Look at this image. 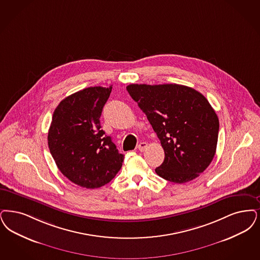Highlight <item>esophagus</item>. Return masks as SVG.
Wrapping results in <instances>:
<instances>
[{
  "label": "esophagus",
  "mask_w": 260,
  "mask_h": 260,
  "mask_svg": "<svg viewBox=\"0 0 260 260\" xmlns=\"http://www.w3.org/2000/svg\"><path fill=\"white\" fill-rule=\"evenodd\" d=\"M147 147H148V144H147L146 142H141V143H139L137 149H138L140 152H143Z\"/></svg>",
  "instance_id": "obj_1"
}]
</instances>
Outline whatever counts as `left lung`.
<instances>
[{"label":"left lung","instance_id":"8db88e82","mask_svg":"<svg viewBox=\"0 0 260 260\" xmlns=\"http://www.w3.org/2000/svg\"><path fill=\"white\" fill-rule=\"evenodd\" d=\"M126 90L165 150L156 174L177 184L199 176L213 160L218 143V118L207 99L179 84H131Z\"/></svg>","mask_w":260,"mask_h":260}]
</instances>
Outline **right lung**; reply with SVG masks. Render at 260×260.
Returning a JSON list of instances; mask_svg holds the SVG:
<instances>
[{"mask_svg":"<svg viewBox=\"0 0 260 260\" xmlns=\"http://www.w3.org/2000/svg\"><path fill=\"white\" fill-rule=\"evenodd\" d=\"M111 90L112 86L86 88L63 99L53 113L47 136L50 153L62 175L80 187L106 185L124 161L100 122Z\"/></svg>","mask_w":260,"mask_h":260,"instance_id":"1","label":"right lung"}]
</instances>
